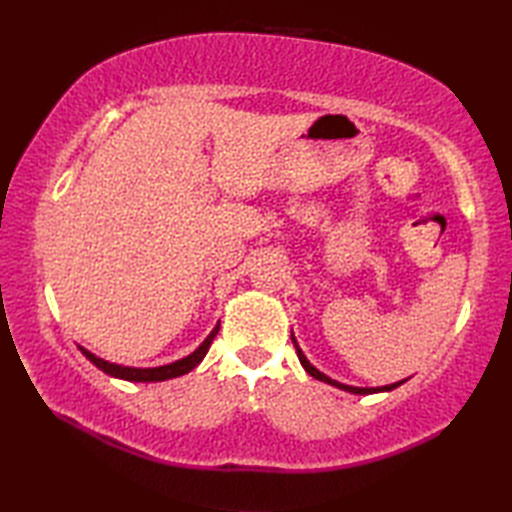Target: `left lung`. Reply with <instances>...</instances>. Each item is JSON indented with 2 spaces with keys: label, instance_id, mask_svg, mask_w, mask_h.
Masks as SVG:
<instances>
[{
  "label": "left lung",
  "instance_id": "8db88e82",
  "mask_svg": "<svg viewBox=\"0 0 512 512\" xmlns=\"http://www.w3.org/2000/svg\"><path fill=\"white\" fill-rule=\"evenodd\" d=\"M292 343H295V347H297V356H299V361H301L303 369H306V372H308L310 376H314L317 380H323V383H328V385H332V387H339V389H343V391H350V394H361V396H367V394H378V391H391V389H396V387H400L402 383H405V380H400V383H391V385H385V387H352V385L336 383V380H332L330 376H325L323 372H319V369L314 367V365L308 361L306 354H303V352H301V347L297 345V339H295V336H292Z\"/></svg>",
  "mask_w": 512,
  "mask_h": 512
}]
</instances>
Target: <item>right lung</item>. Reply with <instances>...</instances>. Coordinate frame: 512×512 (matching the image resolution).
Listing matches in <instances>:
<instances>
[{"label":"right lung","mask_w":512,"mask_h":512,"mask_svg":"<svg viewBox=\"0 0 512 512\" xmlns=\"http://www.w3.org/2000/svg\"><path fill=\"white\" fill-rule=\"evenodd\" d=\"M217 332H220V323H217L215 328H213V332L206 336L198 350L191 352L189 356L180 358V361H176V363L160 365V367H125V365L107 363V361H103V358L94 356L92 352L85 350V347H79V350L85 354V358H88L90 363H94L96 367H99L101 372L110 374L114 378L132 380V383H158V380H169V378H176V376H182V374H189L193 367H198L202 363V358L206 356V352H209V347H211Z\"/></svg>","instance_id":"right-lung-1"}]
</instances>
